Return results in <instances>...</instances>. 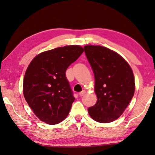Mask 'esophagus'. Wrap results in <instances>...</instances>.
Here are the masks:
<instances>
[{"label": "esophagus", "mask_w": 155, "mask_h": 155, "mask_svg": "<svg viewBox=\"0 0 155 155\" xmlns=\"http://www.w3.org/2000/svg\"><path fill=\"white\" fill-rule=\"evenodd\" d=\"M85 94V90H83L82 92H81L79 93V96H80V97H83V96Z\"/></svg>", "instance_id": "1"}]
</instances>
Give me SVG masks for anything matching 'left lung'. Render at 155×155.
I'll return each mask as SVG.
<instances>
[{"label": "left lung", "mask_w": 155, "mask_h": 155, "mask_svg": "<svg viewBox=\"0 0 155 155\" xmlns=\"http://www.w3.org/2000/svg\"><path fill=\"white\" fill-rule=\"evenodd\" d=\"M84 51L94 74L97 101L88 108L94 121L110 123L124 112L134 96L132 70L115 51L99 45H85Z\"/></svg>", "instance_id": "left-lung-1"}]
</instances>
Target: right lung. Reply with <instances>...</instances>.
<instances>
[{"mask_svg":"<svg viewBox=\"0 0 155 155\" xmlns=\"http://www.w3.org/2000/svg\"><path fill=\"white\" fill-rule=\"evenodd\" d=\"M83 52L79 45L61 47L39 54L29 65L23 94L41 121L54 125L67 117L75 98L65 72Z\"/></svg>","mask_w":155,"mask_h":155,"instance_id":"obj_1","label":"right lung"}]
</instances>
